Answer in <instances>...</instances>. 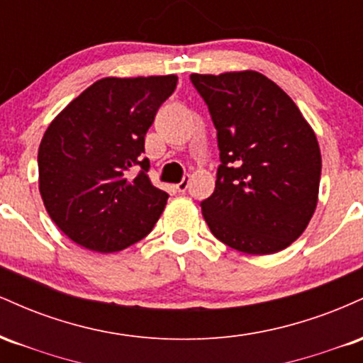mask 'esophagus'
<instances>
[{
	"instance_id": "obj_1",
	"label": "esophagus",
	"mask_w": 363,
	"mask_h": 363,
	"mask_svg": "<svg viewBox=\"0 0 363 363\" xmlns=\"http://www.w3.org/2000/svg\"><path fill=\"white\" fill-rule=\"evenodd\" d=\"M187 187H189V177H184L181 182H179V184H176V189L179 191V193H186Z\"/></svg>"
}]
</instances>
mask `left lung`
Here are the masks:
<instances>
[{"label": "left lung", "mask_w": 363, "mask_h": 363, "mask_svg": "<svg viewBox=\"0 0 363 363\" xmlns=\"http://www.w3.org/2000/svg\"><path fill=\"white\" fill-rule=\"evenodd\" d=\"M218 138L215 191L201 201L211 234L245 254L302 235L318 206L320 150L302 112L264 74H191Z\"/></svg>", "instance_id": "8db88e82"}]
</instances>
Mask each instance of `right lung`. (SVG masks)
<instances>
[{
  "label": "right lung",
  "instance_id": "obj_1",
  "mask_svg": "<svg viewBox=\"0 0 363 363\" xmlns=\"http://www.w3.org/2000/svg\"><path fill=\"white\" fill-rule=\"evenodd\" d=\"M176 85V74L102 78L45 129L39 191L52 222L73 242L116 252L155 227L169 194L147 176L145 135ZM136 167L142 170L135 177Z\"/></svg>",
  "mask_w": 363,
  "mask_h": 363
}]
</instances>
